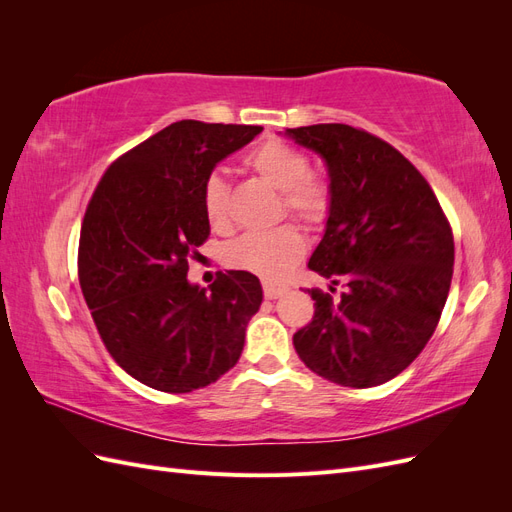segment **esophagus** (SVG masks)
<instances>
[{"mask_svg":"<svg viewBox=\"0 0 512 512\" xmlns=\"http://www.w3.org/2000/svg\"><path fill=\"white\" fill-rule=\"evenodd\" d=\"M262 290H265V297L267 299H277V297H282V294L286 292V286L265 282V284H262Z\"/></svg>","mask_w":512,"mask_h":512,"instance_id":"34e87169","label":"esophagus"}]
</instances>
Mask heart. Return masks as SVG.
Returning <instances> with one entry per match:
<instances>
[{
    "label": "heart",
    "instance_id": "heart-1",
    "mask_svg": "<svg viewBox=\"0 0 512 512\" xmlns=\"http://www.w3.org/2000/svg\"><path fill=\"white\" fill-rule=\"evenodd\" d=\"M245 162L262 181L282 192L286 213L307 224H318L327 218L329 188L309 175L305 153L282 141H267L256 147ZM203 209L215 230L228 226V185L218 173L209 175L203 183ZM303 252L305 241L301 232L284 224L273 230L245 232L230 241L224 247V262L232 269L254 273L265 280H280L297 265Z\"/></svg>",
    "mask_w": 512,
    "mask_h": 512
}]
</instances>
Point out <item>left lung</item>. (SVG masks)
Instances as JSON below:
<instances>
[{
    "label": "left lung",
    "mask_w": 512,
    "mask_h": 512,
    "mask_svg": "<svg viewBox=\"0 0 512 512\" xmlns=\"http://www.w3.org/2000/svg\"><path fill=\"white\" fill-rule=\"evenodd\" d=\"M284 134L329 170V218L307 267L344 282L335 299L309 290L316 312L294 333V350L335 384L389 382L438 327L455 262L451 226L425 177L382 138L346 123Z\"/></svg>",
    "instance_id": "left-lung-1"
}]
</instances>
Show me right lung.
<instances>
[{
  "mask_svg": "<svg viewBox=\"0 0 512 512\" xmlns=\"http://www.w3.org/2000/svg\"><path fill=\"white\" fill-rule=\"evenodd\" d=\"M260 126L183 119L106 168L79 241V280L106 350L151 389L190 393L239 361L262 303L258 277L220 273L209 290L188 258L209 237L203 183Z\"/></svg>",
  "mask_w": 512,
  "mask_h": 512,
  "instance_id": "obj_1",
  "label": "right lung"
}]
</instances>
